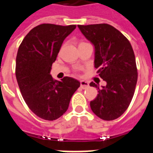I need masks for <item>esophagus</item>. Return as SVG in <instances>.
Masks as SVG:
<instances>
[{
    "instance_id": "34e87169",
    "label": "esophagus",
    "mask_w": 153,
    "mask_h": 153,
    "mask_svg": "<svg viewBox=\"0 0 153 153\" xmlns=\"http://www.w3.org/2000/svg\"><path fill=\"white\" fill-rule=\"evenodd\" d=\"M80 86L82 89H86L89 87V83L86 81H80Z\"/></svg>"
}]
</instances>
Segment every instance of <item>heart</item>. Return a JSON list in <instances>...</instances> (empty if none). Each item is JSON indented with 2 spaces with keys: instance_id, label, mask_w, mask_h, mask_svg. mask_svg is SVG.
Masks as SVG:
<instances>
[{
  "instance_id": "heart-1",
  "label": "heart",
  "mask_w": 153,
  "mask_h": 153,
  "mask_svg": "<svg viewBox=\"0 0 153 153\" xmlns=\"http://www.w3.org/2000/svg\"><path fill=\"white\" fill-rule=\"evenodd\" d=\"M81 44H83V42H82V43H81Z\"/></svg>"
}]
</instances>
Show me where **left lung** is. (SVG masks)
Listing matches in <instances>:
<instances>
[{
	"mask_svg": "<svg viewBox=\"0 0 153 153\" xmlns=\"http://www.w3.org/2000/svg\"><path fill=\"white\" fill-rule=\"evenodd\" d=\"M82 33L95 48L94 67L106 86H90L98 90L91 102L94 114L105 121L118 118L128 109L135 92L137 68L135 55L128 39L108 24L78 25Z\"/></svg>",
	"mask_w": 153,
	"mask_h": 153,
	"instance_id": "left-lung-1",
	"label": "left lung"
}]
</instances>
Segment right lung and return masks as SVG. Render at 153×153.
Returning <instances> with one entry per match:
<instances>
[{
	"label": "right lung",
	"instance_id": "right-lung-1",
	"mask_svg": "<svg viewBox=\"0 0 153 153\" xmlns=\"http://www.w3.org/2000/svg\"><path fill=\"white\" fill-rule=\"evenodd\" d=\"M76 25L42 24L33 27L21 42L16 60V77L25 102L36 116L54 121L69 106L80 86L78 80L64 77L57 81L50 74L62 42Z\"/></svg>",
	"mask_w": 153,
	"mask_h": 153
}]
</instances>
